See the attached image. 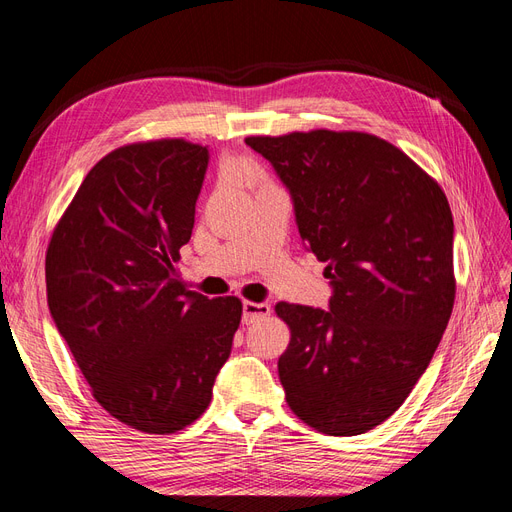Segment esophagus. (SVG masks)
I'll list each match as a JSON object with an SVG mask.
<instances>
[{
    "instance_id": "esophagus-1",
    "label": "esophagus",
    "mask_w": 512,
    "mask_h": 512,
    "mask_svg": "<svg viewBox=\"0 0 512 512\" xmlns=\"http://www.w3.org/2000/svg\"><path fill=\"white\" fill-rule=\"evenodd\" d=\"M271 314V305L269 303H256V301H245L243 303V322L250 324L258 318H265Z\"/></svg>"
}]
</instances>
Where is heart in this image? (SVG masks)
<instances>
[{"label": "heart", "mask_w": 512, "mask_h": 512, "mask_svg": "<svg viewBox=\"0 0 512 512\" xmlns=\"http://www.w3.org/2000/svg\"><path fill=\"white\" fill-rule=\"evenodd\" d=\"M239 170H241V175H243L247 181H250V183H258V185H262V183H269L267 173H265V170H262L258 164L245 162V164H241V166H239Z\"/></svg>", "instance_id": "obj_1"}]
</instances>
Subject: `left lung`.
<instances>
[{
  "mask_svg": "<svg viewBox=\"0 0 512 512\" xmlns=\"http://www.w3.org/2000/svg\"><path fill=\"white\" fill-rule=\"evenodd\" d=\"M292 194L299 235L327 262L329 309L280 301L286 404L327 436L384 423L423 376L455 303L453 213L438 181L354 130L247 136Z\"/></svg>",
  "mask_w": 512,
  "mask_h": 512,
  "instance_id": "obj_1",
  "label": "left lung"
}]
</instances>
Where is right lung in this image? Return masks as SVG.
<instances>
[{"mask_svg": "<svg viewBox=\"0 0 512 512\" xmlns=\"http://www.w3.org/2000/svg\"><path fill=\"white\" fill-rule=\"evenodd\" d=\"M207 164L185 138L117 147L46 247L51 316L91 395L143 433H177L207 410L243 314L241 299H207L175 269Z\"/></svg>", "mask_w": 512, "mask_h": 512, "instance_id": "obj_1", "label": "right lung"}]
</instances>
